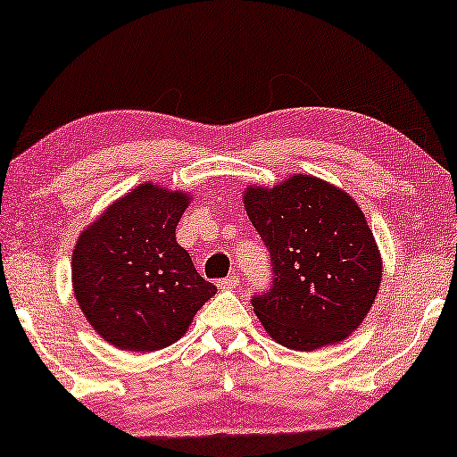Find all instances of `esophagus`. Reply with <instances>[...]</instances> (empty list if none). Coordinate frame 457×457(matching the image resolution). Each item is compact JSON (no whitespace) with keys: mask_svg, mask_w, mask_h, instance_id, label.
I'll return each mask as SVG.
<instances>
[{"mask_svg":"<svg viewBox=\"0 0 457 457\" xmlns=\"http://www.w3.org/2000/svg\"><path fill=\"white\" fill-rule=\"evenodd\" d=\"M238 281H241V278H238L237 273H233V275H228V278L220 279L219 283H216V286H219V289H237Z\"/></svg>","mask_w":457,"mask_h":457,"instance_id":"obj_1","label":"esophagus"}]
</instances>
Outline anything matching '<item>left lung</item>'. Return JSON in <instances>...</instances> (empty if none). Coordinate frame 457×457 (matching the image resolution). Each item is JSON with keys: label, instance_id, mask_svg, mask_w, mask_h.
Listing matches in <instances>:
<instances>
[{"label": "left lung", "instance_id": "obj_1", "mask_svg": "<svg viewBox=\"0 0 457 457\" xmlns=\"http://www.w3.org/2000/svg\"><path fill=\"white\" fill-rule=\"evenodd\" d=\"M243 198L271 257V286L251 297L269 336L291 350H316L354 332L383 278L356 202L303 174L271 190L246 188Z\"/></svg>", "mask_w": 457, "mask_h": 457}]
</instances>
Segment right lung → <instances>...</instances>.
Here are the masks:
<instances>
[{
  "label": "right lung",
  "mask_w": 457,
  "mask_h": 457,
  "mask_svg": "<svg viewBox=\"0 0 457 457\" xmlns=\"http://www.w3.org/2000/svg\"><path fill=\"white\" fill-rule=\"evenodd\" d=\"M188 200L154 184L137 186L79 237L74 295L88 324L117 348L170 346L216 294L176 241Z\"/></svg>",
  "instance_id": "1"
}]
</instances>
